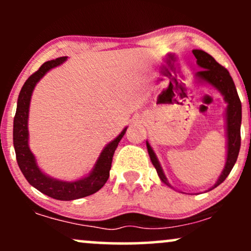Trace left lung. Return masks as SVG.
Instances as JSON below:
<instances>
[{"label":"left lung","instance_id":"1","mask_svg":"<svg viewBox=\"0 0 251 251\" xmlns=\"http://www.w3.org/2000/svg\"><path fill=\"white\" fill-rule=\"evenodd\" d=\"M196 59H197V65L201 70L196 73V77L200 82H206L214 86L221 92L222 96L224 97V100L227 103L226 107V162L223 171L216 181V184L212 186V189L220 185L226 180V178L229 176L230 171L234 168L236 160H237L238 152L241 148V122H242V103L240 98H238L237 91H236L235 83L232 81V77L230 76L229 72L223 66H221L210 54L201 50H192ZM148 151L151 158V162L157 170V174L159 176L160 180L163 183L169 184L168 178L164 175L162 166L158 162L155 157L153 150H152L150 144L146 142Z\"/></svg>","mask_w":251,"mask_h":251}]
</instances>
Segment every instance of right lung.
<instances>
[{
	"label": "right lung",
	"mask_w": 251,
	"mask_h": 251,
	"mask_svg": "<svg viewBox=\"0 0 251 251\" xmlns=\"http://www.w3.org/2000/svg\"><path fill=\"white\" fill-rule=\"evenodd\" d=\"M66 59H67V56H61L55 60L45 62L35 73L28 77L27 81L22 86L21 92L19 94V99H17L16 113L14 117L13 140L17 164H19V168L24 174L25 179L28 180V183L39 190L40 192L50 196L54 200L73 201L96 194L105 185L109 177V170H111L114 151L118 148V144L122 140L127 127L124 128L122 133L118 135L116 139L112 140L105 146V149L102 150L99 158H98L93 170L87 177L74 181H63L54 179V178L48 177L47 175L43 174L37 166L35 157L31 153L29 146H28V139H29L28 114H29L31 93H33L34 87L40 81V79L51 68L65 62Z\"/></svg>",
	"instance_id": "right-lung-1"
}]
</instances>
